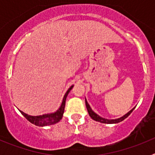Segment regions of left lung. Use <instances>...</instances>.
Instances as JSON below:
<instances>
[{
    "mask_svg": "<svg viewBox=\"0 0 155 155\" xmlns=\"http://www.w3.org/2000/svg\"><path fill=\"white\" fill-rule=\"evenodd\" d=\"M85 105H86V108H87V112H88V114H89L90 117H91L92 120H95V121H97V122H100V123H102V124H118V123H120V122L123 121V120H125L127 117H128V116H130V113L133 112V110L135 109V107L133 108L130 111H129L128 113H126L125 115H124V116H121V117H120V118L112 119V120H111V119L103 118V117L100 116L99 115H98L97 113H94V111L91 109V106L89 105V104L87 103L86 98H85Z\"/></svg>",
    "mask_w": 155,
    "mask_h": 155,
    "instance_id": "1",
    "label": "left lung"
}]
</instances>
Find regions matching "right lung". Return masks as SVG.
I'll list each match as a JSON object with an SVG mask.
<instances>
[{
    "instance_id": "obj_1",
    "label": "right lung",
    "mask_w": 155,
    "mask_h": 155,
    "mask_svg": "<svg viewBox=\"0 0 155 155\" xmlns=\"http://www.w3.org/2000/svg\"><path fill=\"white\" fill-rule=\"evenodd\" d=\"M74 85H71V87L68 88L67 92L64 94V98H63L62 103H61V106L57 109V111L53 112V113H45V114L39 115V116H31L27 113H25L22 111L19 110L21 112V114L32 124L38 127H46V126L53 125V124H57L59 121H61L62 119L63 115H64V107H65V102L66 98L68 97V94L71 91V90L73 88Z\"/></svg>"
}]
</instances>
